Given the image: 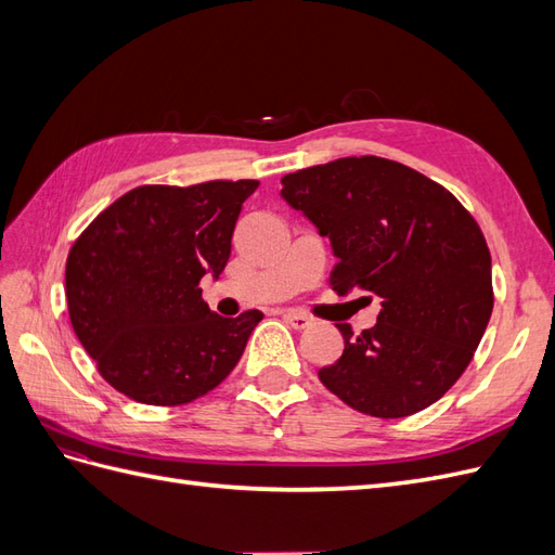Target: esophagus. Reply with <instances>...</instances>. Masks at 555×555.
I'll return each mask as SVG.
<instances>
[{"mask_svg": "<svg viewBox=\"0 0 555 555\" xmlns=\"http://www.w3.org/2000/svg\"><path fill=\"white\" fill-rule=\"evenodd\" d=\"M282 317H284V322H287V324H289L292 328H296V331H306V328L310 326V319H308L306 314L296 312V310H287Z\"/></svg>", "mask_w": 555, "mask_h": 555, "instance_id": "34e87169", "label": "esophagus"}]
</instances>
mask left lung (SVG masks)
<instances>
[{"label": "left lung", "mask_w": 555, "mask_h": 555, "mask_svg": "<svg viewBox=\"0 0 555 555\" xmlns=\"http://www.w3.org/2000/svg\"><path fill=\"white\" fill-rule=\"evenodd\" d=\"M280 194L331 241L333 292L382 304L373 328L335 324L345 349L319 371L322 384L379 418L440 400L493 312L491 251L475 217L442 184L382 157L310 166L284 176Z\"/></svg>", "instance_id": "left-lung-1"}]
</instances>
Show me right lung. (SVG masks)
I'll return each mask as SVG.
<instances>
[{"label":"right lung","instance_id":"obj_1","mask_svg":"<svg viewBox=\"0 0 555 555\" xmlns=\"http://www.w3.org/2000/svg\"><path fill=\"white\" fill-rule=\"evenodd\" d=\"M257 180L143 184L96 215L66 259L74 333L102 377L143 405H184L243 357L259 310L220 317L201 298L220 278Z\"/></svg>","mask_w":555,"mask_h":555}]
</instances>
